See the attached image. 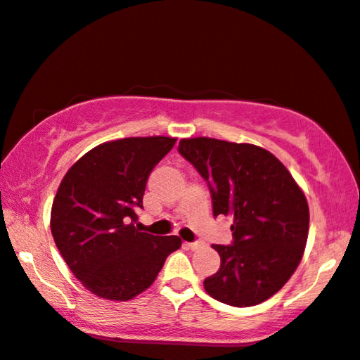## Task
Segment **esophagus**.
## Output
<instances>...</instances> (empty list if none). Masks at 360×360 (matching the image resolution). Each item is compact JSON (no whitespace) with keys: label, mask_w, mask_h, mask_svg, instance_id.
Masks as SVG:
<instances>
[{"label":"esophagus","mask_w":360,"mask_h":360,"mask_svg":"<svg viewBox=\"0 0 360 360\" xmlns=\"http://www.w3.org/2000/svg\"><path fill=\"white\" fill-rule=\"evenodd\" d=\"M184 245L190 250H198V248L202 247V242H185Z\"/></svg>","instance_id":"34e87169"}]
</instances>
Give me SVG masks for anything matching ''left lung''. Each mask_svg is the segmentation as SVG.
Masks as SVG:
<instances>
[{
  "label": "left lung",
  "instance_id": "left-lung-1",
  "mask_svg": "<svg viewBox=\"0 0 360 360\" xmlns=\"http://www.w3.org/2000/svg\"><path fill=\"white\" fill-rule=\"evenodd\" d=\"M179 153L207 181L214 216H232L233 245H212L221 268L205 279L212 299L232 307L268 300L299 266L309 237V205L269 150L214 138L181 139Z\"/></svg>",
  "mask_w": 360,
  "mask_h": 360
}]
</instances>
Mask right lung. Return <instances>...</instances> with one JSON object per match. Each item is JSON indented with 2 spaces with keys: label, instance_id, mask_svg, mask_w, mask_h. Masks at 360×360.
Listing matches in <instances>:
<instances>
[{
  "label": "right lung",
  "instance_id": "obj_1",
  "mask_svg": "<svg viewBox=\"0 0 360 360\" xmlns=\"http://www.w3.org/2000/svg\"><path fill=\"white\" fill-rule=\"evenodd\" d=\"M176 138H123L98 144L71 165L51 206V236L71 273L87 290L124 302L144 292L165 258L181 247L176 236L134 227L149 174Z\"/></svg>",
  "mask_w": 360,
  "mask_h": 360
}]
</instances>
